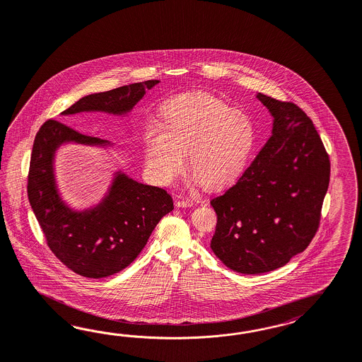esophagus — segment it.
I'll return each mask as SVG.
<instances>
[{"instance_id":"1","label":"esophagus","mask_w":362,"mask_h":362,"mask_svg":"<svg viewBox=\"0 0 362 362\" xmlns=\"http://www.w3.org/2000/svg\"><path fill=\"white\" fill-rule=\"evenodd\" d=\"M194 204H195V202L192 199H189V197H182V199H179L176 202L177 207H192Z\"/></svg>"}]
</instances>
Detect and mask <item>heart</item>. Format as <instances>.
I'll return each mask as SVG.
<instances>
[{
    "instance_id": "obj_1",
    "label": "heart",
    "mask_w": 362,
    "mask_h": 362,
    "mask_svg": "<svg viewBox=\"0 0 362 362\" xmlns=\"http://www.w3.org/2000/svg\"><path fill=\"white\" fill-rule=\"evenodd\" d=\"M159 123L144 130L143 159L147 173L162 185L182 171L187 151L189 168L203 186H228L244 173L256 144L250 114L207 93L167 100Z\"/></svg>"
}]
</instances>
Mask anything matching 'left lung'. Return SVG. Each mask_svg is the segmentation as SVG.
<instances>
[{"mask_svg":"<svg viewBox=\"0 0 362 362\" xmlns=\"http://www.w3.org/2000/svg\"><path fill=\"white\" fill-rule=\"evenodd\" d=\"M274 134L235 185L211 199L218 215L211 248L235 272L274 271L315 238L330 162L313 122L293 102L257 94Z\"/></svg>","mask_w":362,"mask_h":362,"instance_id":"8db88e82","label":"left lung"}]
</instances>
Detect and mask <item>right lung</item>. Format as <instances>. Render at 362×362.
Returning <instances> with one entry per match:
<instances>
[{"label":"right lung","instance_id":"right-lung-1","mask_svg":"<svg viewBox=\"0 0 362 362\" xmlns=\"http://www.w3.org/2000/svg\"><path fill=\"white\" fill-rule=\"evenodd\" d=\"M159 81L126 85L79 99L62 114L106 111L123 114ZM64 142L103 144L65 123L47 119L37 132L28 174V197L55 257L76 274L100 279L118 274L142 252L151 232L174 202L167 191L146 186L126 175L117 176L109 197L97 209L71 212L55 191L52 160Z\"/></svg>","mask_w":362,"mask_h":362}]
</instances>
